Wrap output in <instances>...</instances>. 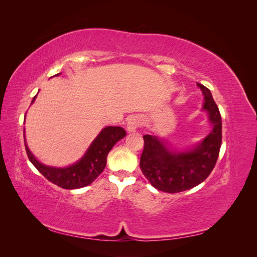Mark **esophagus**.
I'll use <instances>...</instances> for the list:
<instances>
[{"mask_svg":"<svg viewBox=\"0 0 257 257\" xmlns=\"http://www.w3.org/2000/svg\"><path fill=\"white\" fill-rule=\"evenodd\" d=\"M143 124V118L139 115H132L127 120V131L135 132Z\"/></svg>","mask_w":257,"mask_h":257,"instance_id":"esophagus-1","label":"esophagus"}]
</instances>
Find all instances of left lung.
<instances>
[{
	"label": "left lung",
	"mask_w": 257,
	"mask_h": 257,
	"mask_svg": "<svg viewBox=\"0 0 257 257\" xmlns=\"http://www.w3.org/2000/svg\"><path fill=\"white\" fill-rule=\"evenodd\" d=\"M205 95L204 109L209 112L213 130L201 144L190 152H172L158 137L144 136L141 169L155 189L166 193L189 190L206 180L219 158L222 144V120L211 93L197 82Z\"/></svg>",
	"instance_id": "left-lung-1"
}]
</instances>
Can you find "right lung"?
I'll return each mask as SVG.
<instances>
[{
    "label": "right lung",
    "instance_id": "1",
    "mask_svg": "<svg viewBox=\"0 0 257 257\" xmlns=\"http://www.w3.org/2000/svg\"><path fill=\"white\" fill-rule=\"evenodd\" d=\"M36 95L33 97L32 103L35 100ZM125 135V131L120 126L105 127L92 143L84 157L78 163L66 168H54L41 164L30 152L26 141L25 146L30 162L48 181L62 189L73 190L89 185L102 174L106 166L108 153L112 149L114 144Z\"/></svg>",
    "mask_w": 257,
    "mask_h": 257
}]
</instances>
